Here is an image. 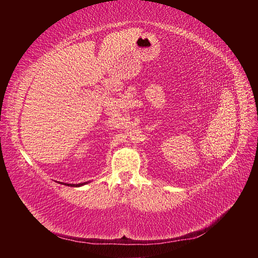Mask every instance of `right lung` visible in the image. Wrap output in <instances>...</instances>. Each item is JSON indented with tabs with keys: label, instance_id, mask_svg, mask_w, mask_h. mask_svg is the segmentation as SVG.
Returning <instances> with one entry per match:
<instances>
[{
	"label": "right lung",
	"instance_id": "1",
	"mask_svg": "<svg viewBox=\"0 0 258 258\" xmlns=\"http://www.w3.org/2000/svg\"><path fill=\"white\" fill-rule=\"evenodd\" d=\"M61 184L67 185V186H71V187H80V186H83V185H85V184H87V182L80 183V184H68V183H61Z\"/></svg>",
	"mask_w": 258,
	"mask_h": 258
}]
</instances>
